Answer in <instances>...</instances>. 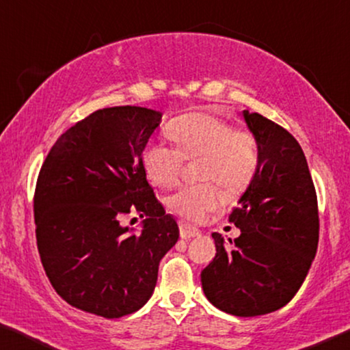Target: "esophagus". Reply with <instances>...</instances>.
I'll return each instance as SVG.
<instances>
[{
  "label": "esophagus",
  "mask_w": 350,
  "mask_h": 350,
  "mask_svg": "<svg viewBox=\"0 0 350 350\" xmlns=\"http://www.w3.org/2000/svg\"><path fill=\"white\" fill-rule=\"evenodd\" d=\"M179 229H180V237L185 239V241H187V239H193V237L201 236L200 229L193 228V226H190V225H185V223H180Z\"/></svg>",
  "instance_id": "34e87169"
}]
</instances>
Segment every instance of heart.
<instances>
[{
	"label": "heart",
	"instance_id": "b5f03b06",
	"mask_svg": "<svg viewBox=\"0 0 350 350\" xmlns=\"http://www.w3.org/2000/svg\"><path fill=\"white\" fill-rule=\"evenodd\" d=\"M170 138L177 144L149 143L143 150L148 176L161 187L179 180L182 159H196V176L204 180L180 187L168 198V207L185 220L200 223L223 206L220 187L231 195L247 189L258 170V144L248 130L232 129L226 119L212 113H190L177 118L168 127ZM214 181L212 183L211 180Z\"/></svg>",
	"mask_w": 350,
	"mask_h": 350
}]
</instances>
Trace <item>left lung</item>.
I'll list each match as a JSON object with an SVG mask.
<instances>
[{"instance_id": "obj_1", "label": "left lung", "mask_w": 350, "mask_h": 350, "mask_svg": "<svg viewBox=\"0 0 350 350\" xmlns=\"http://www.w3.org/2000/svg\"><path fill=\"white\" fill-rule=\"evenodd\" d=\"M258 144V170L229 221L241 229L231 245L213 232L215 258L201 272L213 306L252 317L283 308L310 272L319 242L317 196L308 163L292 135L243 109Z\"/></svg>"}]
</instances>
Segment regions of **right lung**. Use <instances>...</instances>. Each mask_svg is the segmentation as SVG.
<instances>
[{
    "label": "right lung",
    "instance_id": "add662e5",
    "mask_svg": "<svg viewBox=\"0 0 350 350\" xmlns=\"http://www.w3.org/2000/svg\"><path fill=\"white\" fill-rule=\"evenodd\" d=\"M161 113L113 107L77 122L46 155L34 193L36 239L67 304L114 319L146 305L179 228L146 179L143 150ZM145 217L142 231L120 225Z\"/></svg>",
    "mask_w": 350,
    "mask_h": 350
}]
</instances>
